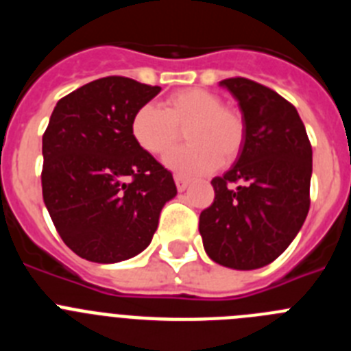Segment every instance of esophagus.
<instances>
[{"label": "esophagus", "instance_id": "34e87169", "mask_svg": "<svg viewBox=\"0 0 351 351\" xmlns=\"http://www.w3.org/2000/svg\"><path fill=\"white\" fill-rule=\"evenodd\" d=\"M173 179H176V186H178L179 191H184L186 188L190 186V179H186L184 176H181V173H176Z\"/></svg>", "mask_w": 351, "mask_h": 351}]
</instances>
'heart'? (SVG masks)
Returning <instances> with one entry per match:
<instances>
[{
  "mask_svg": "<svg viewBox=\"0 0 351 351\" xmlns=\"http://www.w3.org/2000/svg\"><path fill=\"white\" fill-rule=\"evenodd\" d=\"M186 130L184 148L167 156L169 169L184 176L206 173L230 165L246 137L244 119L237 110L223 107L219 96L206 89H181L167 96L163 105H144L132 119V135L145 153L165 156Z\"/></svg>",
  "mask_w": 351,
  "mask_h": 351,
  "instance_id": "heart-1",
  "label": "heart"
}]
</instances>
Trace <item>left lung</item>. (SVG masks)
Listing matches in <instances>:
<instances>
[{
  "instance_id": "8db88e82",
  "label": "left lung",
  "mask_w": 351,
  "mask_h": 351,
  "mask_svg": "<svg viewBox=\"0 0 351 351\" xmlns=\"http://www.w3.org/2000/svg\"><path fill=\"white\" fill-rule=\"evenodd\" d=\"M219 86L232 93L246 137L237 161L210 181L214 202L198 230L210 260L253 271L290 246L309 210L313 149L297 108L262 84L235 77Z\"/></svg>"
}]
</instances>
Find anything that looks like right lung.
<instances>
[{
    "instance_id": "right-lung-1",
    "label": "right lung",
    "mask_w": 351,
    "mask_h": 351,
    "mask_svg": "<svg viewBox=\"0 0 351 351\" xmlns=\"http://www.w3.org/2000/svg\"><path fill=\"white\" fill-rule=\"evenodd\" d=\"M161 88L104 77L56 104L42 138L43 202L80 258L116 263L151 244L178 195L172 173L135 142L132 119Z\"/></svg>"
}]
</instances>
